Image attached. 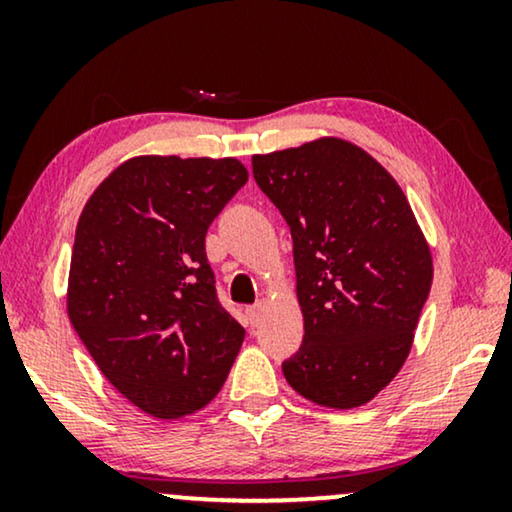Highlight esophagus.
Wrapping results in <instances>:
<instances>
[{"label": "esophagus", "instance_id": "obj_1", "mask_svg": "<svg viewBox=\"0 0 512 512\" xmlns=\"http://www.w3.org/2000/svg\"><path fill=\"white\" fill-rule=\"evenodd\" d=\"M247 317H249V324L251 326L261 324V319H263V303H256V305L247 307Z\"/></svg>", "mask_w": 512, "mask_h": 512}]
</instances>
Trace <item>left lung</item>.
<instances>
[{"label": "left lung", "instance_id": "1", "mask_svg": "<svg viewBox=\"0 0 512 512\" xmlns=\"http://www.w3.org/2000/svg\"><path fill=\"white\" fill-rule=\"evenodd\" d=\"M293 237L303 345L282 363L307 401L352 410L408 359L433 261L396 179L352 142L321 137L251 158Z\"/></svg>", "mask_w": 512, "mask_h": 512}]
</instances>
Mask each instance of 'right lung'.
I'll return each mask as SVG.
<instances>
[{
  "label": "right lung",
  "mask_w": 512,
  "mask_h": 512,
  "mask_svg": "<svg viewBox=\"0 0 512 512\" xmlns=\"http://www.w3.org/2000/svg\"><path fill=\"white\" fill-rule=\"evenodd\" d=\"M247 179L235 158L137 156L79 216L69 321L102 375L146 415L205 408L240 352L244 328L216 298L205 235Z\"/></svg>",
  "instance_id": "add662e5"
}]
</instances>
